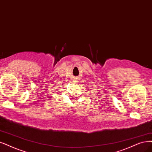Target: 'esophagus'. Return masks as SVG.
Segmentation results:
<instances>
[{"label":"esophagus","mask_w":152,"mask_h":152,"mask_svg":"<svg viewBox=\"0 0 152 152\" xmlns=\"http://www.w3.org/2000/svg\"><path fill=\"white\" fill-rule=\"evenodd\" d=\"M75 81H76V83L78 82V81H77V78H76V80H75Z\"/></svg>","instance_id":"esophagus-1"}]
</instances>
